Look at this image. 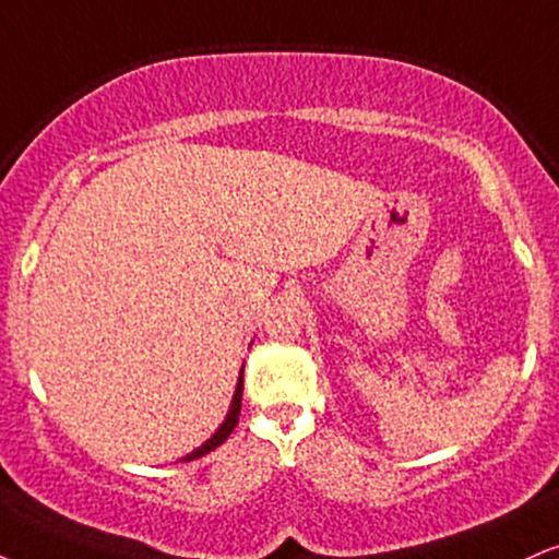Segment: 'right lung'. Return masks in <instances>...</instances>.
<instances>
[{"label": "right lung", "mask_w": 559, "mask_h": 559, "mask_svg": "<svg viewBox=\"0 0 559 559\" xmlns=\"http://www.w3.org/2000/svg\"><path fill=\"white\" fill-rule=\"evenodd\" d=\"M241 374H245V369H241ZM241 374H239L237 390H234V399H231V406H228V414H226L224 425H221L218 429H215L211 440H205L203 445L194 448L192 453H187L185 459H181V461H194V459H200V455L211 453V450H215L218 445H224L226 437L234 432V427H237V421H239V412H241V390H245V378H241Z\"/></svg>", "instance_id": "obj_1"}]
</instances>
